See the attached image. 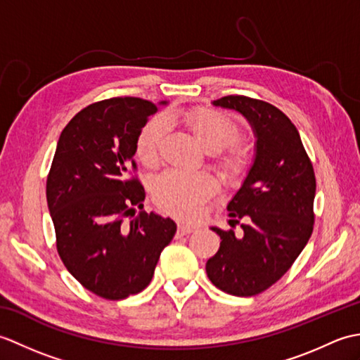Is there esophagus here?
I'll return each mask as SVG.
<instances>
[{"label": "esophagus", "instance_id": "1", "mask_svg": "<svg viewBox=\"0 0 360 360\" xmlns=\"http://www.w3.org/2000/svg\"><path fill=\"white\" fill-rule=\"evenodd\" d=\"M195 226H188V224H178V235H187V233H192L195 231Z\"/></svg>", "mask_w": 360, "mask_h": 360}]
</instances>
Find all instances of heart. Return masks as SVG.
<instances>
[{
    "label": "heart",
    "mask_w": 360,
    "mask_h": 360,
    "mask_svg": "<svg viewBox=\"0 0 360 360\" xmlns=\"http://www.w3.org/2000/svg\"><path fill=\"white\" fill-rule=\"evenodd\" d=\"M167 120H179L205 151L215 153L218 170L227 182L243 178L250 164L248 143L236 139L238 127L226 114L215 110H192L182 114H167ZM164 137V125L158 117L143 124L136 136L134 153L139 162L155 168L159 162V147ZM213 188V182L204 173L167 172L151 187L153 201L158 207L179 218L200 215L202 202Z\"/></svg>",
    "instance_id": "heart-1"
}]
</instances>
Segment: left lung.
I'll return each instance as SVG.
<instances>
[{"label": "left lung", "mask_w": 360, "mask_h": 360, "mask_svg": "<svg viewBox=\"0 0 360 360\" xmlns=\"http://www.w3.org/2000/svg\"><path fill=\"white\" fill-rule=\"evenodd\" d=\"M246 117L257 136L254 165L229 202L243 233L212 227L219 249L205 264L218 289L236 297L262 294L277 283L307 246L314 229L316 174L295 125L277 106L248 96L213 102Z\"/></svg>", "instance_id": "8db88e82"}]
</instances>
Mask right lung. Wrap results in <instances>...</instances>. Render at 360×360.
<instances>
[{
	"instance_id": "obj_1",
	"label": "right lung",
	"mask_w": 360,
	"mask_h": 360,
	"mask_svg": "<svg viewBox=\"0 0 360 360\" xmlns=\"http://www.w3.org/2000/svg\"><path fill=\"white\" fill-rule=\"evenodd\" d=\"M158 108L139 97L88 105L63 128L46 181L60 258L106 300L147 288L176 233L173 219L143 210L133 159L136 136Z\"/></svg>"
}]
</instances>
